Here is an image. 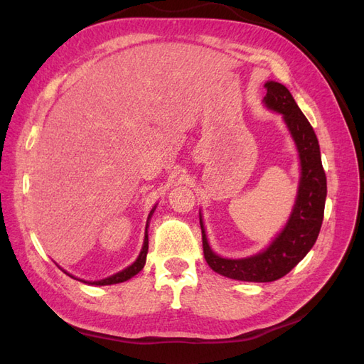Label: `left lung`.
<instances>
[{
  "label": "left lung",
  "instance_id": "1",
  "mask_svg": "<svg viewBox=\"0 0 364 364\" xmlns=\"http://www.w3.org/2000/svg\"><path fill=\"white\" fill-rule=\"evenodd\" d=\"M264 86L267 90L262 100L264 106L282 115L299 155L301 178L287 223L272 243L255 255L225 258L217 255L209 246L203 218L199 213L203 255L208 266L226 278L246 282L277 281L305 258L321 232L326 200V176L322 167L321 147L311 124L287 87L273 80L266 82Z\"/></svg>",
  "mask_w": 364,
  "mask_h": 364
}]
</instances>
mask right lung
Listing matches in <instances>:
<instances>
[{
    "mask_svg": "<svg viewBox=\"0 0 364 364\" xmlns=\"http://www.w3.org/2000/svg\"><path fill=\"white\" fill-rule=\"evenodd\" d=\"M155 209H156V205L151 208V211H150V214H149V217H147V223H146V234H144V243H142V249H141V252H139V255H138V258L130 264L129 267H126V269H123L121 272H118V273H114L112 277H107V278H105V279H100V281H85V279H80V278H75V277H73L71 273H68V272H65L63 269V272L68 274V277H71V278H74V279H77V281H80V282H85V284H90V285H112V284H119V282H124V281H127V279H130V278H134L135 274H138L142 269H144V266H146V258H147V252H149V225H150V218H151V215H153V213H155Z\"/></svg>",
    "mask_w": 364,
    "mask_h": 364,
    "instance_id": "add662e5",
    "label": "right lung"
}]
</instances>
